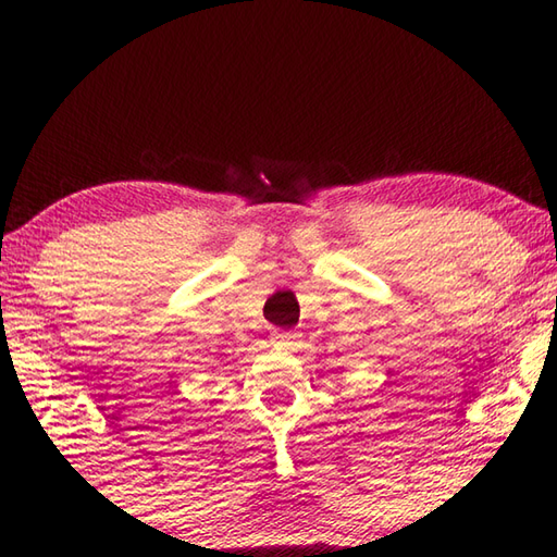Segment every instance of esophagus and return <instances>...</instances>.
I'll list each match as a JSON object with an SVG mask.
<instances>
[{
	"label": "esophagus",
	"instance_id": "1",
	"mask_svg": "<svg viewBox=\"0 0 557 557\" xmlns=\"http://www.w3.org/2000/svg\"><path fill=\"white\" fill-rule=\"evenodd\" d=\"M272 342L280 344V347H289V344H295L299 339V334L295 330H272Z\"/></svg>",
	"mask_w": 557,
	"mask_h": 557
}]
</instances>
